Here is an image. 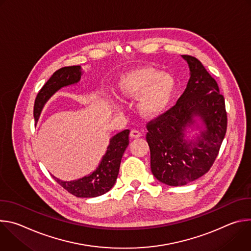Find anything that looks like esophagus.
Segmentation results:
<instances>
[{"label":"esophagus","mask_w":251,"mask_h":251,"mask_svg":"<svg viewBox=\"0 0 251 251\" xmlns=\"http://www.w3.org/2000/svg\"><path fill=\"white\" fill-rule=\"evenodd\" d=\"M130 136L132 138H140L142 136V132L137 130V129H132L130 132Z\"/></svg>","instance_id":"1"}]
</instances>
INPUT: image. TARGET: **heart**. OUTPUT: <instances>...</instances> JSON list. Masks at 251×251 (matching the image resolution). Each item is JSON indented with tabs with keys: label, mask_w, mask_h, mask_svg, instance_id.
<instances>
[{
	"label": "heart",
	"mask_w": 251,
	"mask_h": 251,
	"mask_svg": "<svg viewBox=\"0 0 251 251\" xmlns=\"http://www.w3.org/2000/svg\"><path fill=\"white\" fill-rule=\"evenodd\" d=\"M174 87L173 79L154 68H141L128 74L121 80L120 90L124 96H143L140 109L146 115L160 113L168 104Z\"/></svg>",
	"instance_id": "1"
}]
</instances>
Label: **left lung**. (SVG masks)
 Segmentation results:
<instances>
[{
	"label": "left lung",
	"mask_w": 251,
	"mask_h": 251,
	"mask_svg": "<svg viewBox=\"0 0 251 251\" xmlns=\"http://www.w3.org/2000/svg\"><path fill=\"white\" fill-rule=\"evenodd\" d=\"M191 78L170 109L147 123L151 170L160 182L184 186L206 174L216 161L226 133L225 97L217 82L195 56L185 54ZM201 116L207 130L196 143L183 139L184 127Z\"/></svg>",
	"instance_id": "1"
}]
</instances>
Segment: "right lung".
Returning a JSON list of instances; mask_svg holds the SVG:
<instances>
[{
  "mask_svg": "<svg viewBox=\"0 0 251 251\" xmlns=\"http://www.w3.org/2000/svg\"><path fill=\"white\" fill-rule=\"evenodd\" d=\"M80 66H65L51 75L35 97L33 106V117L35 122L39 120L41 111L45 103L59 88L76 83L80 80ZM130 130H124L111 138L110 144L107 148L98 168L89 176L76 181L63 182L53 176L64 190L77 198H95L108 192L115 184L119 173L122 156L129 145Z\"/></svg>",
  "mask_w": 251,
  "mask_h": 251,
  "instance_id": "1",
  "label": "right lung"
}]
</instances>
